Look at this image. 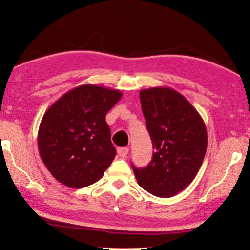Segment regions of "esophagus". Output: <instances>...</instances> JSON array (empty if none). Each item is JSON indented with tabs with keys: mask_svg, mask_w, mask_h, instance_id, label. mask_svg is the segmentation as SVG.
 <instances>
[{
	"mask_svg": "<svg viewBox=\"0 0 250 250\" xmlns=\"http://www.w3.org/2000/svg\"><path fill=\"white\" fill-rule=\"evenodd\" d=\"M117 153H118L120 158H125L128 153V148L127 147H119L118 149H117Z\"/></svg>",
	"mask_w": 250,
	"mask_h": 250,
	"instance_id": "34e87169",
	"label": "esophagus"
}]
</instances>
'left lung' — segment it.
Wrapping results in <instances>:
<instances>
[{"label": "left lung", "instance_id": "1", "mask_svg": "<svg viewBox=\"0 0 250 250\" xmlns=\"http://www.w3.org/2000/svg\"><path fill=\"white\" fill-rule=\"evenodd\" d=\"M146 127L153 145L151 163L132 166L138 185L159 198H171L194 180L207 151L204 119L178 91L159 86L140 91Z\"/></svg>", "mask_w": 250, "mask_h": 250}]
</instances>
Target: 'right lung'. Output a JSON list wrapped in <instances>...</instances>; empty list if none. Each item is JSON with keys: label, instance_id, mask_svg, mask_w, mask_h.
<instances>
[{"label": "right lung", "instance_id": "1", "mask_svg": "<svg viewBox=\"0 0 250 250\" xmlns=\"http://www.w3.org/2000/svg\"><path fill=\"white\" fill-rule=\"evenodd\" d=\"M122 96L119 90L84 84L45 111L38 128V151L56 180L83 188L104 175L116 157L105 116Z\"/></svg>", "mask_w": 250, "mask_h": 250}]
</instances>
